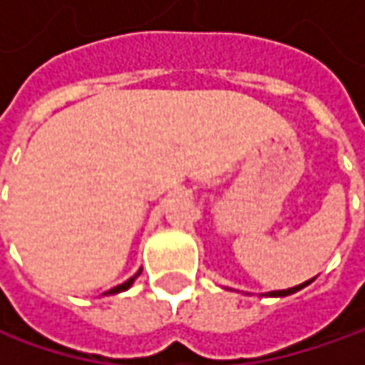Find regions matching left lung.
Instances as JSON below:
<instances>
[{
	"instance_id": "1",
	"label": "left lung",
	"mask_w": 365,
	"mask_h": 365,
	"mask_svg": "<svg viewBox=\"0 0 365 365\" xmlns=\"http://www.w3.org/2000/svg\"><path fill=\"white\" fill-rule=\"evenodd\" d=\"M315 278H311V280H307V282H302L299 287H292V288H287V290H272V292H268V297H288V294H292V292H297V290H301V288L309 287L311 282H313Z\"/></svg>"
}]
</instances>
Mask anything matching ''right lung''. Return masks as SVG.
Returning a JSON list of instances; mask_svg holds the SVG:
<instances>
[{"label": "right lung", "mask_w": 365, "mask_h": 365, "mask_svg": "<svg viewBox=\"0 0 365 365\" xmlns=\"http://www.w3.org/2000/svg\"><path fill=\"white\" fill-rule=\"evenodd\" d=\"M140 272H142V270H138V274H135V276H132L130 280H125V282H123V284H120V287H115V288H111V290H107L106 294H118V292H123V290H128V288H130L133 284V280H135V278L140 276Z\"/></svg>", "instance_id": "right-lung-1"}]
</instances>
